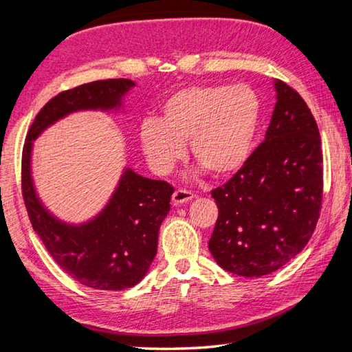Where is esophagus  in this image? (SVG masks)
Listing matches in <instances>:
<instances>
[{"label":"esophagus","mask_w":352,"mask_h":352,"mask_svg":"<svg viewBox=\"0 0 352 352\" xmlns=\"http://www.w3.org/2000/svg\"><path fill=\"white\" fill-rule=\"evenodd\" d=\"M195 199V195H192L191 191H186V190H182L179 188L173 192V196H171V200H173L175 205H184L186 202H190V200Z\"/></svg>","instance_id":"34e87169"}]
</instances>
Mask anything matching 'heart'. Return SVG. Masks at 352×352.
<instances>
[{
  "label": "heart",
  "mask_w": 352,
  "mask_h": 352,
  "mask_svg": "<svg viewBox=\"0 0 352 352\" xmlns=\"http://www.w3.org/2000/svg\"><path fill=\"white\" fill-rule=\"evenodd\" d=\"M161 120L141 124L140 142L150 166L170 173L191 156L216 177L235 175L252 155L261 103L248 85H196L173 92L161 107Z\"/></svg>",
  "instance_id": "heart-1"
}]
</instances>
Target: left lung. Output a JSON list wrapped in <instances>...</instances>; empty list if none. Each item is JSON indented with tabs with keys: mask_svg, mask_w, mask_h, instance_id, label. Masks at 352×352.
Here are the masks:
<instances>
[{
	"mask_svg": "<svg viewBox=\"0 0 352 352\" xmlns=\"http://www.w3.org/2000/svg\"><path fill=\"white\" fill-rule=\"evenodd\" d=\"M266 138L232 179L211 191L219 217L208 243L221 269L269 275L305 248L322 205L324 168L316 121L298 92L274 82Z\"/></svg>",
	"mask_w": 352,
	"mask_h": 352,
	"instance_id": "obj_1",
	"label": "left lung"
}]
</instances>
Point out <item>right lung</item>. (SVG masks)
<instances>
[{
    "label": "right lung",
    "instance_id": "obj_1",
    "mask_svg": "<svg viewBox=\"0 0 352 352\" xmlns=\"http://www.w3.org/2000/svg\"><path fill=\"white\" fill-rule=\"evenodd\" d=\"M135 86L129 78H109L60 92L36 116L23 152V195L34 232L57 266L96 290L129 289L147 275L175 188L124 167L102 211L71 223L56 217L38 195L32 168L33 142L71 113L123 111V100Z\"/></svg>",
    "mask_w": 352,
    "mask_h": 352
}]
</instances>
